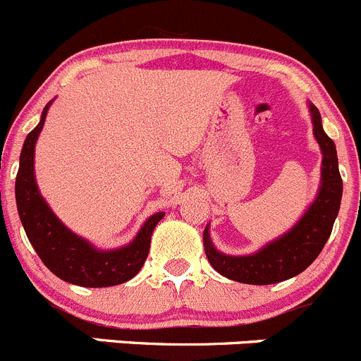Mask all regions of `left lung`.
<instances>
[{
  "instance_id": "8db88e82",
  "label": "left lung",
  "mask_w": 361,
  "mask_h": 361,
  "mask_svg": "<svg viewBox=\"0 0 361 361\" xmlns=\"http://www.w3.org/2000/svg\"><path fill=\"white\" fill-rule=\"evenodd\" d=\"M308 109L314 126V136L322 152L321 186L317 197L293 228L250 255L221 253L212 245L209 225L205 226V255L211 266L228 280L250 283V286H269V283L289 280L303 273L317 259L331 234L342 200V178L338 171L337 149L333 140L322 129L319 109L312 102H308Z\"/></svg>"
}]
</instances>
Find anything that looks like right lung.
I'll use <instances>...</instances> for the list:
<instances>
[{
    "label": "right lung",
    "instance_id": "add662e5",
    "mask_svg": "<svg viewBox=\"0 0 361 361\" xmlns=\"http://www.w3.org/2000/svg\"><path fill=\"white\" fill-rule=\"evenodd\" d=\"M51 104L53 101L46 104L39 126L26 136L20 150L16 177V202L20 223L37 255L58 278L81 287L118 286L136 276L143 267L152 232L164 212L150 216L129 245L115 250L95 248L90 241L67 228L44 200L35 178V143Z\"/></svg>",
    "mask_w": 361,
    "mask_h": 361
}]
</instances>
